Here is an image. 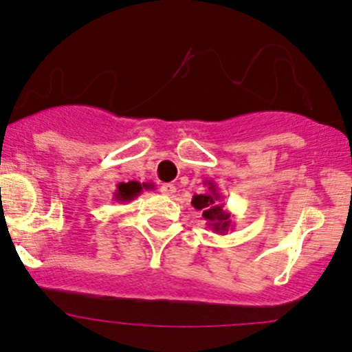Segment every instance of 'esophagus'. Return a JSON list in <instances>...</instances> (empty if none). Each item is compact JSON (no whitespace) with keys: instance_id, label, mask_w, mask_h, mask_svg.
Here are the masks:
<instances>
[{"instance_id":"1","label":"esophagus","mask_w":352,"mask_h":352,"mask_svg":"<svg viewBox=\"0 0 352 352\" xmlns=\"http://www.w3.org/2000/svg\"><path fill=\"white\" fill-rule=\"evenodd\" d=\"M161 193L166 195V197H172L173 193H175V186L172 184H162L161 185Z\"/></svg>"}]
</instances>
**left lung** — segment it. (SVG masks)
<instances>
[{
    "label": "left lung",
    "instance_id": "1",
    "mask_svg": "<svg viewBox=\"0 0 352 352\" xmlns=\"http://www.w3.org/2000/svg\"><path fill=\"white\" fill-rule=\"evenodd\" d=\"M204 185L208 186L206 193L195 195L191 204L195 209L201 211V216L208 221V228H211L216 234H226L232 226L230 214L224 209V204H221L222 197L214 182H204Z\"/></svg>",
    "mask_w": 352,
    "mask_h": 352
}]
</instances>
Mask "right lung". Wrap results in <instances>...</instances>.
Segmentation results:
<instances>
[{
    "instance_id": "obj_1",
    "label": "right lung",
    "mask_w": 352,
    "mask_h": 352,
    "mask_svg": "<svg viewBox=\"0 0 352 352\" xmlns=\"http://www.w3.org/2000/svg\"><path fill=\"white\" fill-rule=\"evenodd\" d=\"M153 184H143L141 185L140 182H128V184H118L117 185V190H115L113 193V199L115 201H131V199H135L138 195L141 193L143 190H151L153 188Z\"/></svg>"
}]
</instances>
